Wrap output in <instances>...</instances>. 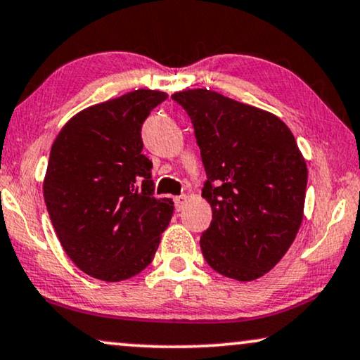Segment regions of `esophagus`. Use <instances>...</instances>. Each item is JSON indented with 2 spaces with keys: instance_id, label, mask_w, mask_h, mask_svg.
Masks as SVG:
<instances>
[{
  "instance_id": "34e87169",
  "label": "esophagus",
  "mask_w": 360,
  "mask_h": 360,
  "mask_svg": "<svg viewBox=\"0 0 360 360\" xmlns=\"http://www.w3.org/2000/svg\"><path fill=\"white\" fill-rule=\"evenodd\" d=\"M186 202H188V195H177V198L174 199V207L176 210H183Z\"/></svg>"
}]
</instances>
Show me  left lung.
Listing matches in <instances>:
<instances>
[{
	"label": "left lung",
	"instance_id": "left-lung-1",
	"mask_svg": "<svg viewBox=\"0 0 360 360\" xmlns=\"http://www.w3.org/2000/svg\"><path fill=\"white\" fill-rule=\"evenodd\" d=\"M171 98L193 122L207 174L205 262L227 278L257 280L288 252L303 220L308 167L293 133L273 113L207 89Z\"/></svg>",
	"mask_w": 360,
	"mask_h": 360
}]
</instances>
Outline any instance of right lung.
Listing matches in <instances>:
<instances>
[{
    "label": "right lung",
    "mask_w": 360,
    "mask_h": 360,
    "mask_svg": "<svg viewBox=\"0 0 360 360\" xmlns=\"http://www.w3.org/2000/svg\"><path fill=\"white\" fill-rule=\"evenodd\" d=\"M158 90H135L70 118L52 145L44 200L57 238L87 275L122 281L155 258L172 215L171 199H156L153 162L141 127L165 102Z\"/></svg>",
    "instance_id": "add662e5"
}]
</instances>
